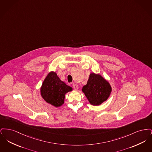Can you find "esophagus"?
<instances>
[{
    "label": "esophagus",
    "instance_id": "obj_1",
    "mask_svg": "<svg viewBox=\"0 0 152 152\" xmlns=\"http://www.w3.org/2000/svg\"><path fill=\"white\" fill-rule=\"evenodd\" d=\"M72 86L73 88V89H74L75 90H77V89H78V88H79L78 86H77V84H73Z\"/></svg>",
    "mask_w": 152,
    "mask_h": 152
}]
</instances>
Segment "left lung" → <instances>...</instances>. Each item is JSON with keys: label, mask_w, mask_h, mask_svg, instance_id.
<instances>
[{"label": "left lung", "mask_w": 152, "mask_h": 152, "mask_svg": "<svg viewBox=\"0 0 152 152\" xmlns=\"http://www.w3.org/2000/svg\"><path fill=\"white\" fill-rule=\"evenodd\" d=\"M82 91L92 105H99L108 99L112 88L103 77L99 74H90L87 84L83 87Z\"/></svg>", "instance_id": "obj_1"}]
</instances>
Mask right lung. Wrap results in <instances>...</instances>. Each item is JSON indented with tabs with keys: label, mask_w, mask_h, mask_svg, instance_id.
<instances>
[{
	"label": "right lung",
	"mask_w": 152,
	"mask_h": 152,
	"mask_svg": "<svg viewBox=\"0 0 152 152\" xmlns=\"http://www.w3.org/2000/svg\"><path fill=\"white\" fill-rule=\"evenodd\" d=\"M72 91V88L66 85L58 77L56 73H49L44 80L40 94L44 100L55 107L61 106L64 102L65 94Z\"/></svg>",
	"instance_id": "add662e5"
}]
</instances>
